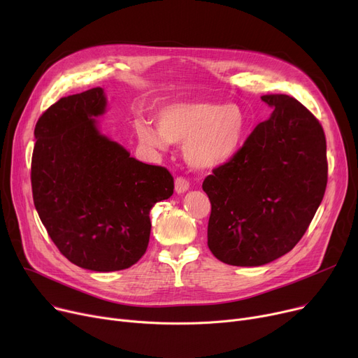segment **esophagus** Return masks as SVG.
I'll list each match as a JSON object with an SVG mask.
<instances>
[{"instance_id": "esophagus-1", "label": "esophagus", "mask_w": 358, "mask_h": 358, "mask_svg": "<svg viewBox=\"0 0 358 358\" xmlns=\"http://www.w3.org/2000/svg\"><path fill=\"white\" fill-rule=\"evenodd\" d=\"M189 189H190L189 180L184 178V177H177V178H176V192H177L178 194L185 193Z\"/></svg>"}]
</instances>
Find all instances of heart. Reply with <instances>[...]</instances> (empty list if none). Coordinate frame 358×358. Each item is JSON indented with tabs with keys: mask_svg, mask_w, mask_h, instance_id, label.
I'll use <instances>...</instances> for the list:
<instances>
[{
	"mask_svg": "<svg viewBox=\"0 0 358 358\" xmlns=\"http://www.w3.org/2000/svg\"><path fill=\"white\" fill-rule=\"evenodd\" d=\"M158 126L136 119L139 142L152 150H166L171 142L184 143V157L199 169H213L229 162L247 135V113L238 104L184 101L162 107Z\"/></svg>",
	"mask_w": 358,
	"mask_h": 358,
	"instance_id": "obj_1",
	"label": "heart"
}]
</instances>
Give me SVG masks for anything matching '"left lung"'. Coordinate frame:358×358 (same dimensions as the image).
I'll use <instances>...</instances> for the list:
<instances>
[{
    "label": "left lung",
    "instance_id": "left-lung-1",
    "mask_svg": "<svg viewBox=\"0 0 358 358\" xmlns=\"http://www.w3.org/2000/svg\"><path fill=\"white\" fill-rule=\"evenodd\" d=\"M271 116L238 154L203 181L212 212L208 245L224 264L258 267L302 239L321 204L327 141L312 113L286 94H267Z\"/></svg>",
    "mask_w": 358,
    "mask_h": 358
}]
</instances>
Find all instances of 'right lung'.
I'll use <instances>...</instances> for the list:
<instances>
[{"label":"right lung","mask_w":358,"mask_h":358,"mask_svg":"<svg viewBox=\"0 0 358 358\" xmlns=\"http://www.w3.org/2000/svg\"><path fill=\"white\" fill-rule=\"evenodd\" d=\"M103 88L52 104L34 127L31 190L50 239L72 264L107 273L142 258L150 235L149 212L174 193L164 166L131 158L101 135Z\"/></svg>","instance_id":"1"}]
</instances>
